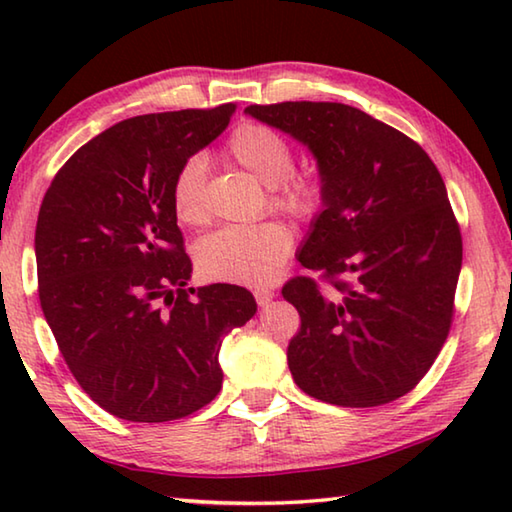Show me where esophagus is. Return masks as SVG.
<instances>
[{"mask_svg":"<svg viewBox=\"0 0 512 512\" xmlns=\"http://www.w3.org/2000/svg\"><path fill=\"white\" fill-rule=\"evenodd\" d=\"M273 298H275V293L271 289H257L255 291V300H257L259 307H266Z\"/></svg>","mask_w":512,"mask_h":512,"instance_id":"34e87169","label":"esophagus"}]
</instances>
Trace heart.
<instances>
[{
    "instance_id": "b5f03b06",
    "label": "heart",
    "mask_w": 512,
    "mask_h": 512,
    "mask_svg": "<svg viewBox=\"0 0 512 512\" xmlns=\"http://www.w3.org/2000/svg\"><path fill=\"white\" fill-rule=\"evenodd\" d=\"M225 153L239 167L266 183L268 201L277 210L309 221L325 203V185L316 173L296 171L291 142L259 121H241L225 140ZM207 162L189 155L171 183V207L176 219L196 228L210 219L207 210ZM293 235L287 223L266 219L235 223L210 232L196 246V262L210 280L237 284H266L289 257Z\"/></svg>"
}]
</instances>
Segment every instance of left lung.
Instances as JSON below:
<instances>
[{"label": "left lung", "mask_w": 512, "mask_h": 512, "mask_svg": "<svg viewBox=\"0 0 512 512\" xmlns=\"http://www.w3.org/2000/svg\"><path fill=\"white\" fill-rule=\"evenodd\" d=\"M246 112L307 144L325 185L300 250L318 280L282 287L300 314L287 348L293 379L350 409L397 400L427 375L454 318L463 239L440 171L418 142L345 103Z\"/></svg>", "instance_id": "obj_1"}]
</instances>
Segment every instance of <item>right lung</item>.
I'll return each mask as SVG.
<instances>
[{"mask_svg": "<svg viewBox=\"0 0 512 512\" xmlns=\"http://www.w3.org/2000/svg\"><path fill=\"white\" fill-rule=\"evenodd\" d=\"M235 110L119 121L83 144L42 198V314L79 386L117 418L169 422L210 404L223 381V336L257 311L237 284L185 287L192 259L171 207L178 167Z\"/></svg>", "mask_w": 512, "mask_h": 512, "instance_id": "obj_1", "label": "right lung"}]
</instances>
